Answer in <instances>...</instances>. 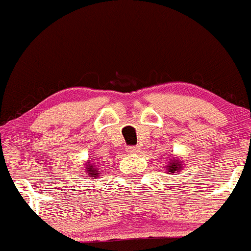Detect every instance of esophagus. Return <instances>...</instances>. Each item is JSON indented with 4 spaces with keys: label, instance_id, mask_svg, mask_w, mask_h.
Listing matches in <instances>:
<instances>
[{
    "label": "esophagus",
    "instance_id": "34e87169",
    "mask_svg": "<svg viewBox=\"0 0 251 251\" xmlns=\"http://www.w3.org/2000/svg\"><path fill=\"white\" fill-rule=\"evenodd\" d=\"M126 151L130 154H136L140 152V147L139 146H128L126 149Z\"/></svg>",
    "mask_w": 251,
    "mask_h": 251
}]
</instances>
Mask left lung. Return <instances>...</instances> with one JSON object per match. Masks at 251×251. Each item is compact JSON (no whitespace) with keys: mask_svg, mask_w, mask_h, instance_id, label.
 <instances>
[{"mask_svg":"<svg viewBox=\"0 0 251 251\" xmlns=\"http://www.w3.org/2000/svg\"><path fill=\"white\" fill-rule=\"evenodd\" d=\"M183 168V162L179 157H173L168 164H165V169H167L168 174L173 175L174 173H180Z\"/></svg>","mask_w":251,"mask_h":251,"instance_id":"left-lung-1","label":"left lung"}]
</instances>
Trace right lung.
Segmentation results:
<instances>
[{"label": "right lung", "mask_w": 251, "mask_h": 251, "mask_svg": "<svg viewBox=\"0 0 251 251\" xmlns=\"http://www.w3.org/2000/svg\"><path fill=\"white\" fill-rule=\"evenodd\" d=\"M86 174H88V176L92 177V179H98L100 176V174H102L101 170L98 168V165H95V163H92V161H88L86 162Z\"/></svg>", "instance_id": "add662e5"}]
</instances>
